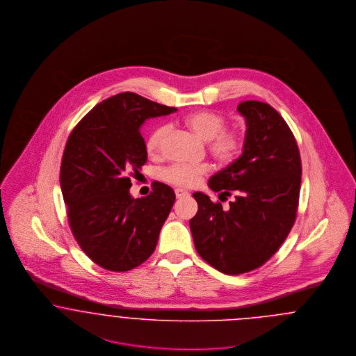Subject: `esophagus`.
I'll return each instance as SVG.
<instances>
[{
  "instance_id": "obj_1",
  "label": "esophagus",
  "mask_w": 356,
  "mask_h": 356,
  "mask_svg": "<svg viewBox=\"0 0 356 356\" xmlns=\"http://www.w3.org/2000/svg\"><path fill=\"white\" fill-rule=\"evenodd\" d=\"M175 193H176V197H177V199L186 197V196H188V195H189V193H188L186 191H184V189H180V188H177V189L175 191Z\"/></svg>"
}]
</instances>
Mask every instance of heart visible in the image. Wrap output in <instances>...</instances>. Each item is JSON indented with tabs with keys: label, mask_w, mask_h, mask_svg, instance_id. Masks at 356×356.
<instances>
[{
	"label": "heart",
	"mask_w": 356,
	"mask_h": 356,
	"mask_svg": "<svg viewBox=\"0 0 356 356\" xmlns=\"http://www.w3.org/2000/svg\"><path fill=\"white\" fill-rule=\"evenodd\" d=\"M225 118L212 111H199L186 118V125L197 137L208 143V151L219 161L228 164L241 151L244 140L236 129H225ZM170 134L168 125H159L148 136L145 148L149 156L156 157L163 151L164 141ZM208 172L205 164H173L163 172V179L170 184L191 188Z\"/></svg>",
	"instance_id": "1"
}]
</instances>
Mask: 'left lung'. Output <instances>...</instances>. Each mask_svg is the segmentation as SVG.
<instances>
[{
	"label": "left lung",
	"mask_w": 356,
	"mask_h": 356,
	"mask_svg": "<svg viewBox=\"0 0 356 356\" xmlns=\"http://www.w3.org/2000/svg\"><path fill=\"white\" fill-rule=\"evenodd\" d=\"M237 111L247 124L243 153L208 181L235 200L225 211L195 192L199 209L189 220L196 251L227 275L254 271L280 248L296 219L302 183L299 148L279 112L254 100Z\"/></svg>",
	"instance_id": "obj_1"
}]
</instances>
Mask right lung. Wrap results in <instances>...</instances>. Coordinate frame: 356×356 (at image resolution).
Returning a JSON list of instances; mask_svg holds the SVG:
<instances>
[{"mask_svg": "<svg viewBox=\"0 0 356 356\" xmlns=\"http://www.w3.org/2000/svg\"><path fill=\"white\" fill-rule=\"evenodd\" d=\"M176 108L132 92L97 104L69 135L60 170L69 227L85 254L108 271L138 267L153 254L175 192L159 181L141 199L129 193L147 163L140 128Z\"/></svg>", "mask_w": 356, "mask_h": 356, "instance_id": "right-lung-1", "label": "right lung"}]
</instances>
